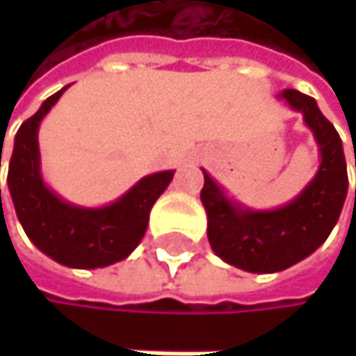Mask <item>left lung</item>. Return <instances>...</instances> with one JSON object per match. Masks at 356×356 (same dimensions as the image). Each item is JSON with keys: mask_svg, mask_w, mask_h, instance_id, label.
I'll list each match as a JSON object with an SVG mask.
<instances>
[{"mask_svg": "<svg viewBox=\"0 0 356 356\" xmlns=\"http://www.w3.org/2000/svg\"><path fill=\"white\" fill-rule=\"evenodd\" d=\"M280 98L303 115L321 154V166L301 194L277 209H248L202 170L200 200L211 250L224 263L250 273H277L316 252L337 224L348 192L341 138L316 100L297 89H284Z\"/></svg>", "mask_w": 356, "mask_h": 356, "instance_id": "obj_1", "label": "left lung"}]
</instances>
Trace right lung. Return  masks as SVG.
Returning a JSON list of instances; mask_svg holds the SVG:
<instances>
[{
  "mask_svg": "<svg viewBox=\"0 0 356 356\" xmlns=\"http://www.w3.org/2000/svg\"><path fill=\"white\" fill-rule=\"evenodd\" d=\"M65 89L47 98L19 128L8 166V190L25 235L40 252L72 269L108 267L128 258L140 243L149 211L172 181L175 170L143 177L124 196L104 207H79L63 200L42 179L38 130Z\"/></svg>",
  "mask_w": 356,
  "mask_h": 356,
  "instance_id": "obj_1",
  "label": "right lung"
}]
</instances>
